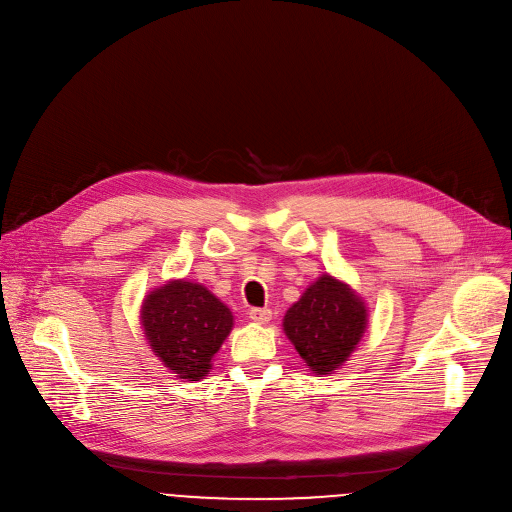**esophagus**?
Wrapping results in <instances>:
<instances>
[{
    "label": "esophagus",
    "mask_w": 512,
    "mask_h": 512,
    "mask_svg": "<svg viewBox=\"0 0 512 512\" xmlns=\"http://www.w3.org/2000/svg\"><path fill=\"white\" fill-rule=\"evenodd\" d=\"M250 318H252L256 324H268L270 318H273V312H270L268 308H252V310H250Z\"/></svg>",
    "instance_id": "1"
}]
</instances>
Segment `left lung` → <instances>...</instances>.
I'll use <instances>...</instances> for the list:
<instances>
[{
	"label": "left lung",
	"mask_w": 512,
	"mask_h": 512,
	"mask_svg": "<svg viewBox=\"0 0 512 512\" xmlns=\"http://www.w3.org/2000/svg\"><path fill=\"white\" fill-rule=\"evenodd\" d=\"M368 328V308L347 283L320 275L285 312L283 330L304 364L318 376L349 359Z\"/></svg>",
	"instance_id": "1"
}]
</instances>
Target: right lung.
<instances>
[{"instance_id": "right-lung-1", "label": "right lung", "mask_w": 512, "mask_h": 512, "mask_svg": "<svg viewBox=\"0 0 512 512\" xmlns=\"http://www.w3.org/2000/svg\"><path fill=\"white\" fill-rule=\"evenodd\" d=\"M144 337L163 366L182 380H200L233 328V314L204 285L171 279L142 299Z\"/></svg>"}]
</instances>
